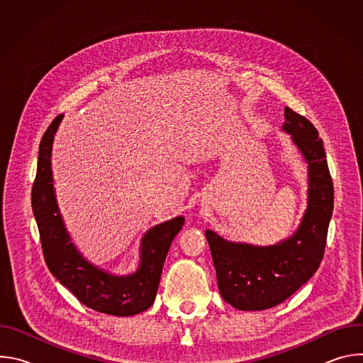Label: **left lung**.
Returning <instances> with one entry per match:
<instances>
[{
  "label": "left lung",
  "instance_id": "left-lung-1",
  "mask_svg": "<svg viewBox=\"0 0 363 363\" xmlns=\"http://www.w3.org/2000/svg\"><path fill=\"white\" fill-rule=\"evenodd\" d=\"M283 130L304 157L308 168L307 208L296 233L270 247L227 241L211 230L210 244L223 298L238 310L274 307L298 290L320 266L333 213V182L323 140L304 116L284 108Z\"/></svg>",
  "mask_w": 363,
  "mask_h": 363
}]
</instances>
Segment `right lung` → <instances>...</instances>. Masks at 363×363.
Masks as SVG:
<instances>
[{
    "instance_id": "add662e5",
    "label": "right lung",
    "mask_w": 363,
    "mask_h": 363,
    "mask_svg": "<svg viewBox=\"0 0 363 363\" xmlns=\"http://www.w3.org/2000/svg\"><path fill=\"white\" fill-rule=\"evenodd\" d=\"M63 115L47 128L40 142L37 174L31 189V205L40 231L44 260L63 286L84 306L100 313L133 316L149 308L157 296L164 262L174 237L184 225V217L152 227L140 241V264L128 276H115L93 266L70 241L59 211L53 172L51 147Z\"/></svg>"
}]
</instances>
